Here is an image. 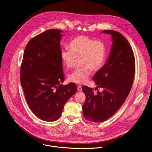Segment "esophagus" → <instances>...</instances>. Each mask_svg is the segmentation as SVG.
I'll return each instance as SVG.
<instances>
[{
  "instance_id": "34e87169",
  "label": "esophagus",
  "mask_w": 152,
  "mask_h": 152,
  "mask_svg": "<svg viewBox=\"0 0 152 152\" xmlns=\"http://www.w3.org/2000/svg\"><path fill=\"white\" fill-rule=\"evenodd\" d=\"M77 91H82V86H80V85H79V86H77Z\"/></svg>"
}]
</instances>
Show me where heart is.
Instances as JSON below:
<instances>
[{"label": "heart", "mask_w": 152, "mask_h": 152, "mask_svg": "<svg viewBox=\"0 0 152 152\" xmlns=\"http://www.w3.org/2000/svg\"><path fill=\"white\" fill-rule=\"evenodd\" d=\"M69 49L62 50L61 59L64 66L72 68L77 59H80L82 67L75 70L69 76L71 82L77 84L86 83L90 77L91 70L96 71L104 63L106 47L104 42L86 35H79L71 40Z\"/></svg>", "instance_id": "b5f03b06"}]
</instances>
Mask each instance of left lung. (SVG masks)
Listing matches in <instances>:
<instances>
[{"instance_id":"1","label":"left lung","mask_w":152,"mask_h":152,"mask_svg":"<svg viewBox=\"0 0 152 152\" xmlns=\"http://www.w3.org/2000/svg\"><path fill=\"white\" fill-rule=\"evenodd\" d=\"M103 32L111 34L113 40L107 61L93 77L103 91L95 94L91 88L82 87L86 95L83 115L95 123L107 120L121 107L131 90L135 71L134 53L127 39L116 31Z\"/></svg>"}]
</instances>
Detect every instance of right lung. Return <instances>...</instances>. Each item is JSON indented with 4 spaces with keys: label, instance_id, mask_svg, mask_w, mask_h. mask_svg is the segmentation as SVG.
Listing matches in <instances>:
<instances>
[{
    "label": "right lung",
    "instance_id": "right-lung-1",
    "mask_svg": "<svg viewBox=\"0 0 152 152\" xmlns=\"http://www.w3.org/2000/svg\"><path fill=\"white\" fill-rule=\"evenodd\" d=\"M59 29H49L27 44L20 68V82L31 110L40 119L58 120L66 102L77 91L76 85L64 81L61 59Z\"/></svg>",
    "mask_w": 152,
    "mask_h": 152
}]
</instances>
